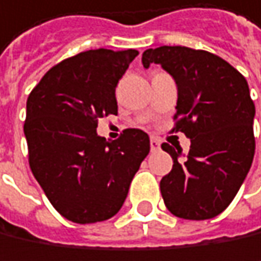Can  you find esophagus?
Returning <instances> with one entry per match:
<instances>
[{"mask_svg":"<svg viewBox=\"0 0 261 261\" xmlns=\"http://www.w3.org/2000/svg\"><path fill=\"white\" fill-rule=\"evenodd\" d=\"M160 146H161L160 140L155 138V137H152V138H150V149H152V152H156V150L160 149Z\"/></svg>","mask_w":261,"mask_h":261,"instance_id":"34e87169","label":"esophagus"}]
</instances>
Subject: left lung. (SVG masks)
Instances as JSON below:
<instances>
[{"label": "left lung", "mask_w": 261, "mask_h": 261, "mask_svg": "<svg viewBox=\"0 0 261 261\" xmlns=\"http://www.w3.org/2000/svg\"><path fill=\"white\" fill-rule=\"evenodd\" d=\"M143 65L160 64L178 86L173 130L184 132L187 155L163 143L173 169L161 182L167 210L181 219L220 214L243 184L255 152V106L246 79L222 58L189 47H158L143 53Z\"/></svg>", "instance_id": "obj_1"}]
</instances>
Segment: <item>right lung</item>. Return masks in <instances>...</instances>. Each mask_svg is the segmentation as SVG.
<instances>
[{
    "label": "right lung",
    "mask_w": 261,
    "mask_h": 261,
    "mask_svg": "<svg viewBox=\"0 0 261 261\" xmlns=\"http://www.w3.org/2000/svg\"><path fill=\"white\" fill-rule=\"evenodd\" d=\"M137 56V50L79 53L48 69L27 98L30 169L71 222L115 216L150 150L149 135L140 129H126L115 141L97 135L98 118L117 115V83Z\"/></svg>",
    "instance_id": "add662e5"
}]
</instances>
